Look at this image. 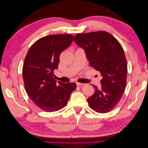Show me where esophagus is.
I'll return each mask as SVG.
<instances>
[{
    "instance_id": "1",
    "label": "esophagus",
    "mask_w": 148,
    "mask_h": 148,
    "mask_svg": "<svg viewBox=\"0 0 148 148\" xmlns=\"http://www.w3.org/2000/svg\"><path fill=\"white\" fill-rule=\"evenodd\" d=\"M77 85L78 86H84V85H85V84L82 83H79V82H77Z\"/></svg>"
}]
</instances>
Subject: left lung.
Segmentation results:
<instances>
[{"label":"left lung","instance_id":"8db88e82","mask_svg":"<svg viewBox=\"0 0 148 148\" xmlns=\"http://www.w3.org/2000/svg\"><path fill=\"white\" fill-rule=\"evenodd\" d=\"M73 40L84 49L90 66L102 77L100 88L92 85L95 91L87 99L88 104L96 112H109L118 104L126 87L127 62L123 49L106 31L78 33Z\"/></svg>","mask_w":148,"mask_h":148}]
</instances>
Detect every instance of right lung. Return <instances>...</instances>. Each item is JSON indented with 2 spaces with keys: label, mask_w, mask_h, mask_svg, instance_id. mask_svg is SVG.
<instances>
[{
  "label": "right lung",
  "mask_w": 148,
  "mask_h": 148,
  "mask_svg": "<svg viewBox=\"0 0 148 148\" xmlns=\"http://www.w3.org/2000/svg\"><path fill=\"white\" fill-rule=\"evenodd\" d=\"M73 38L67 34L47 36L36 41L26 56L23 66L26 91L44 111L51 112L64 108L77 88L75 83H57L53 78L61 52L70 46Z\"/></svg>",
  "instance_id": "obj_1"
}]
</instances>
